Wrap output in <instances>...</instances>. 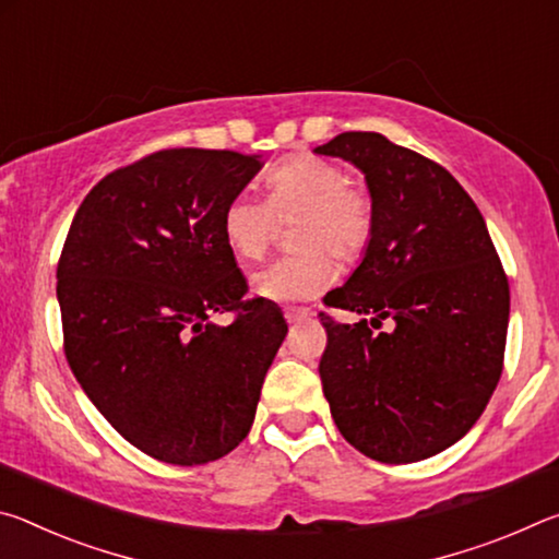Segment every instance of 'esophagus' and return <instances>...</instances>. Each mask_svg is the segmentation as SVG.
Returning <instances> with one entry per match:
<instances>
[{
    "label": "esophagus",
    "instance_id": "obj_1",
    "mask_svg": "<svg viewBox=\"0 0 559 559\" xmlns=\"http://www.w3.org/2000/svg\"><path fill=\"white\" fill-rule=\"evenodd\" d=\"M286 320L288 323H302V320H310L313 318V310L310 308H286Z\"/></svg>",
    "mask_w": 559,
    "mask_h": 559
}]
</instances>
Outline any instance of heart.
Listing matches in <instances>:
<instances>
[{"label":"heart","mask_w":559,"mask_h":559,"mask_svg":"<svg viewBox=\"0 0 559 559\" xmlns=\"http://www.w3.org/2000/svg\"><path fill=\"white\" fill-rule=\"evenodd\" d=\"M269 202L236 194L224 206L222 234L241 261H257L269 249L278 219L298 216V253L276 259L251 276L257 296L276 302L318 298L333 286V257L353 261L372 236V202L362 187L347 185L345 169L325 157L296 155L266 175Z\"/></svg>","instance_id":"1"}]
</instances>
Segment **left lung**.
Listing matches in <instances>:
<instances>
[{
	"mask_svg": "<svg viewBox=\"0 0 559 559\" xmlns=\"http://www.w3.org/2000/svg\"><path fill=\"white\" fill-rule=\"evenodd\" d=\"M316 155L365 175L372 236L325 306L320 380L353 447L382 463H414L466 437L503 372L508 278L484 216L456 179L380 132H343ZM390 319V334H372Z\"/></svg>",
	"mask_w": 559,
	"mask_h": 559,
	"instance_id": "8db88e82",
	"label": "left lung"
}]
</instances>
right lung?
I'll use <instances>...</instances> for the list:
<instances>
[{
    "instance_id": "add662e5",
    "label": "right lung",
    "mask_w": 559,
    "mask_h": 559,
    "mask_svg": "<svg viewBox=\"0 0 559 559\" xmlns=\"http://www.w3.org/2000/svg\"><path fill=\"white\" fill-rule=\"evenodd\" d=\"M261 155L175 147L91 189L66 236L56 298L75 380L132 447L175 466L226 456L249 433L288 333L243 300L222 214ZM234 309L235 323L216 326Z\"/></svg>"
}]
</instances>
